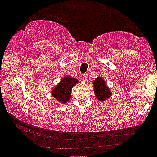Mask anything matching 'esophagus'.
<instances>
[{
    "mask_svg": "<svg viewBox=\"0 0 157 157\" xmlns=\"http://www.w3.org/2000/svg\"><path fill=\"white\" fill-rule=\"evenodd\" d=\"M87 77H88V75H87V74H84L83 75H82V80H83L84 81H86L87 80Z\"/></svg>",
    "mask_w": 157,
    "mask_h": 157,
    "instance_id": "1",
    "label": "esophagus"
}]
</instances>
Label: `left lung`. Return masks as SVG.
<instances>
[{"instance_id":"left-lung-1","label":"left lung","mask_w":157,"mask_h":157,"mask_svg":"<svg viewBox=\"0 0 157 157\" xmlns=\"http://www.w3.org/2000/svg\"><path fill=\"white\" fill-rule=\"evenodd\" d=\"M94 91L97 100L100 102L105 101L111 96V91L107 86L106 82L102 77L99 76L92 81Z\"/></svg>"}]
</instances>
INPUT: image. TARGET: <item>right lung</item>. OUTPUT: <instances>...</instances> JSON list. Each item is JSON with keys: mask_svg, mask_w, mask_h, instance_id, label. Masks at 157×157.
Here are the masks:
<instances>
[{"mask_svg": "<svg viewBox=\"0 0 157 157\" xmlns=\"http://www.w3.org/2000/svg\"><path fill=\"white\" fill-rule=\"evenodd\" d=\"M79 82V80L69 75H65L58 84L52 89V96L61 104H66L71 98L72 88Z\"/></svg>", "mask_w": 157, "mask_h": 157, "instance_id": "add662e5", "label": "right lung"}]
</instances>
